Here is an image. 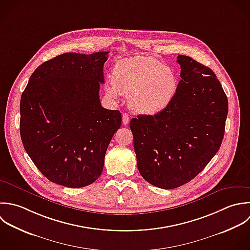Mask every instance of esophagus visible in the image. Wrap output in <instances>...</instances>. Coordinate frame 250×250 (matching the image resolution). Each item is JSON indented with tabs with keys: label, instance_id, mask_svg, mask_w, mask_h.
<instances>
[{
	"label": "esophagus",
	"instance_id": "1",
	"mask_svg": "<svg viewBox=\"0 0 250 250\" xmlns=\"http://www.w3.org/2000/svg\"><path fill=\"white\" fill-rule=\"evenodd\" d=\"M128 123H129V116H128V114L124 113L123 114V124L127 125Z\"/></svg>",
	"mask_w": 250,
	"mask_h": 250
}]
</instances>
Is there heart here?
<instances>
[{
	"label": "heart",
	"instance_id": "obj_1",
	"mask_svg": "<svg viewBox=\"0 0 250 250\" xmlns=\"http://www.w3.org/2000/svg\"><path fill=\"white\" fill-rule=\"evenodd\" d=\"M105 90L111 97L128 96L129 108L141 115L154 116L173 100L177 90L174 72L151 56H134L119 60L113 69V80Z\"/></svg>",
	"mask_w": 250,
	"mask_h": 250
}]
</instances>
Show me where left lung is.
<instances>
[{
  "instance_id": "obj_1",
  "label": "left lung",
  "mask_w": 250,
  "mask_h": 250,
  "mask_svg": "<svg viewBox=\"0 0 250 250\" xmlns=\"http://www.w3.org/2000/svg\"><path fill=\"white\" fill-rule=\"evenodd\" d=\"M181 67L175 96L163 112L130 121L137 167L150 184L175 189L195 178L218 152L228 98L214 72L190 56Z\"/></svg>"
}]
</instances>
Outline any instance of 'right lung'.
<instances>
[{
    "instance_id": "right-lung-1",
    "label": "right lung",
    "mask_w": 250,
    "mask_h": 250,
    "mask_svg": "<svg viewBox=\"0 0 250 250\" xmlns=\"http://www.w3.org/2000/svg\"><path fill=\"white\" fill-rule=\"evenodd\" d=\"M108 51L63 53L41 64L20 99V137L38 169L68 188L93 183L122 114L101 106Z\"/></svg>"
}]
</instances>
